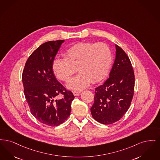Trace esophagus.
<instances>
[{
  "instance_id": "obj_1",
  "label": "esophagus",
  "mask_w": 160,
  "mask_h": 160,
  "mask_svg": "<svg viewBox=\"0 0 160 160\" xmlns=\"http://www.w3.org/2000/svg\"><path fill=\"white\" fill-rule=\"evenodd\" d=\"M81 92L80 91H73V94L75 96H79Z\"/></svg>"
}]
</instances>
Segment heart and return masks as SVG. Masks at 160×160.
Returning a JSON list of instances; mask_svg holds the SVG:
<instances>
[{
    "label": "heart",
    "mask_w": 160,
    "mask_h": 160,
    "mask_svg": "<svg viewBox=\"0 0 160 160\" xmlns=\"http://www.w3.org/2000/svg\"><path fill=\"white\" fill-rule=\"evenodd\" d=\"M64 57L54 60L52 69L59 79L66 82L78 68L81 73L67 83L72 90H82L91 81H100L108 72L112 60L111 49L103 42L78 43L68 49Z\"/></svg>",
    "instance_id": "1"
}]
</instances>
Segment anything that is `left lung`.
Segmentation results:
<instances>
[{
	"label": "left lung",
	"mask_w": 160,
	"mask_h": 160,
	"mask_svg": "<svg viewBox=\"0 0 160 160\" xmlns=\"http://www.w3.org/2000/svg\"><path fill=\"white\" fill-rule=\"evenodd\" d=\"M116 57L109 78L96 88L91 108L93 118L103 124H111L122 118L130 106L134 94V73L131 62L117 45Z\"/></svg>",
	"instance_id": "left-lung-1"
}]
</instances>
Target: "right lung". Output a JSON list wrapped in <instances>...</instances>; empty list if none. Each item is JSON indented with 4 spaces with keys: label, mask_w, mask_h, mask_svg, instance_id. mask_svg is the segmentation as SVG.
<instances>
[{
    "label": "right lung",
    "mask_w": 160,
    "mask_h": 160,
    "mask_svg": "<svg viewBox=\"0 0 160 160\" xmlns=\"http://www.w3.org/2000/svg\"><path fill=\"white\" fill-rule=\"evenodd\" d=\"M64 40L45 42L28 58L22 75L24 93L32 114L45 125L56 127L69 117L75 96L56 79L52 64ZM63 95L62 99L55 98Z\"/></svg>",
    "instance_id": "right-lung-1"
}]
</instances>
